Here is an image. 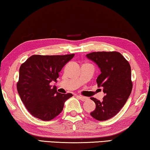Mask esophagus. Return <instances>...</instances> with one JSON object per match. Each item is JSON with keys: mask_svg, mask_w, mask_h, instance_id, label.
<instances>
[{"mask_svg": "<svg viewBox=\"0 0 150 150\" xmlns=\"http://www.w3.org/2000/svg\"><path fill=\"white\" fill-rule=\"evenodd\" d=\"M78 98H79L80 100H82V101H86L88 100V98L87 97H85V96H80V95H77V96Z\"/></svg>", "mask_w": 150, "mask_h": 150, "instance_id": "1", "label": "esophagus"}]
</instances>
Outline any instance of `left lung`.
<instances>
[{
    "label": "left lung",
    "mask_w": 150,
    "mask_h": 150,
    "mask_svg": "<svg viewBox=\"0 0 150 150\" xmlns=\"http://www.w3.org/2000/svg\"><path fill=\"white\" fill-rule=\"evenodd\" d=\"M86 57L98 65L101 73L96 79L98 87L103 88L105 96L102 100L91 97L96 108L90 113L98 121L115 116L131 93V69L129 62L117 52H95Z\"/></svg>",
    "instance_id": "8db88e82"
}]
</instances>
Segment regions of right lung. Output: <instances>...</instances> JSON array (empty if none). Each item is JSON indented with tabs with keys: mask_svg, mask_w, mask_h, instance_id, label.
I'll return each instance as SVG.
<instances>
[{
	"mask_svg": "<svg viewBox=\"0 0 150 150\" xmlns=\"http://www.w3.org/2000/svg\"><path fill=\"white\" fill-rule=\"evenodd\" d=\"M74 56L33 55L21 65L17 90L34 117L44 121L54 119L62 112L65 101L73 96L71 93H59L50 83L57 81L59 72Z\"/></svg>",
	"mask_w": 150,
	"mask_h": 150,
	"instance_id": "add662e5",
	"label": "right lung"
}]
</instances>
